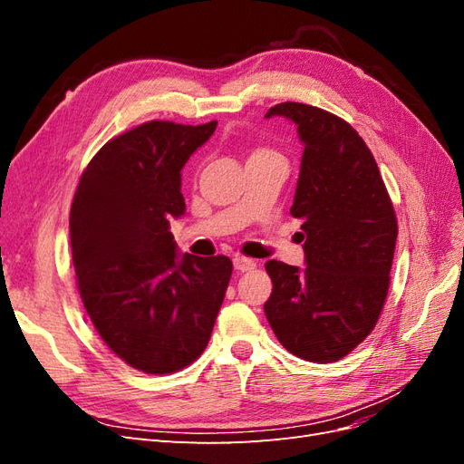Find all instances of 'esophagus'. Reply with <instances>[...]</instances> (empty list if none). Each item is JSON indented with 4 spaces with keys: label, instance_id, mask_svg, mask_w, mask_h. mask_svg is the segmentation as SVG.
I'll use <instances>...</instances> for the list:
<instances>
[{
    "label": "esophagus",
    "instance_id": "obj_1",
    "mask_svg": "<svg viewBox=\"0 0 464 464\" xmlns=\"http://www.w3.org/2000/svg\"><path fill=\"white\" fill-rule=\"evenodd\" d=\"M234 266H236V271H240V273H247V271H251V269H256L257 263H256L254 259H249V257H244V256H236V257H234Z\"/></svg>",
    "mask_w": 464,
    "mask_h": 464
}]
</instances>
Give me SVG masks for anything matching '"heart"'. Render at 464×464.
Returning a JSON list of instances; mask_svg holds the SVG:
<instances>
[{
	"label": "heart",
	"mask_w": 464,
	"mask_h": 464,
	"mask_svg": "<svg viewBox=\"0 0 464 464\" xmlns=\"http://www.w3.org/2000/svg\"><path fill=\"white\" fill-rule=\"evenodd\" d=\"M271 154H276L273 149L269 147H257L254 152H251L249 159H259V157H271Z\"/></svg>",
	"instance_id": "heart-1"
}]
</instances>
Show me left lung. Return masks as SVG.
<instances>
[{
  "mask_svg": "<svg viewBox=\"0 0 464 464\" xmlns=\"http://www.w3.org/2000/svg\"><path fill=\"white\" fill-rule=\"evenodd\" d=\"M304 141L290 215L302 220L305 269L271 259L265 315L278 343L307 362L344 358L373 331L391 283L397 215L372 150L343 118L280 102Z\"/></svg>",
  "mask_w": 464,
  "mask_h": 464,
  "instance_id": "obj_1",
  "label": "left lung"
}]
</instances>
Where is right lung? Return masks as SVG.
<instances>
[{"label": "right lung", "mask_w": 464, "mask_h": 464, "mask_svg": "<svg viewBox=\"0 0 464 464\" xmlns=\"http://www.w3.org/2000/svg\"><path fill=\"white\" fill-rule=\"evenodd\" d=\"M217 121H145L98 150L69 213L82 305L128 366L166 375L208 344L232 276L227 256L178 261L170 218L184 215L179 170Z\"/></svg>", "instance_id": "obj_1"}]
</instances>
